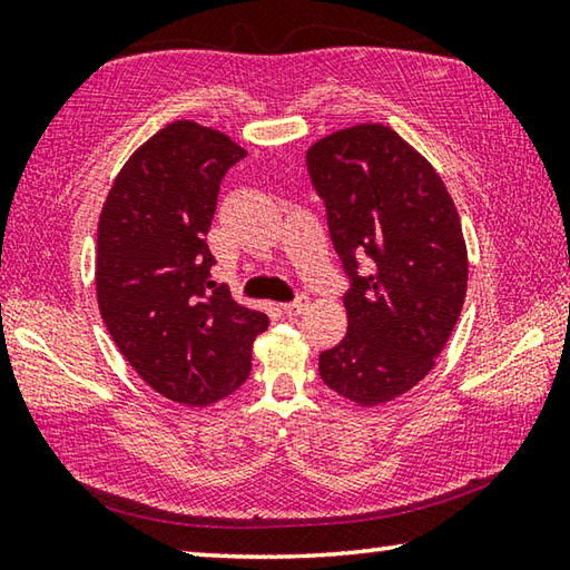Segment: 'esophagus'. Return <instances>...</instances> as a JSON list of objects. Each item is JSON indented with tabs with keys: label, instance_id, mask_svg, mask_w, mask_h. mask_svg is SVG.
<instances>
[{
	"label": "esophagus",
	"instance_id": "1",
	"mask_svg": "<svg viewBox=\"0 0 570 570\" xmlns=\"http://www.w3.org/2000/svg\"><path fill=\"white\" fill-rule=\"evenodd\" d=\"M306 306H308L306 296H304V294H298V296L294 298V302L284 304L282 308H284V314H288V316H298V314H304V312H306Z\"/></svg>",
	"mask_w": 570,
	"mask_h": 570
}]
</instances>
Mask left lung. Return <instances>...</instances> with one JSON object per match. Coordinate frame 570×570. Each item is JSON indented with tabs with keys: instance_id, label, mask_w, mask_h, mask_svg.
<instances>
[{
	"instance_id": "left-lung-1",
	"label": "left lung",
	"mask_w": 570,
	"mask_h": 570,
	"mask_svg": "<svg viewBox=\"0 0 570 570\" xmlns=\"http://www.w3.org/2000/svg\"><path fill=\"white\" fill-rule=\"evenodd\" d=\"M306 168L352 278L350 326L320 354V374L344 400L377 407L428 377L455 330L468 292L458 208L428 158L382 122L324 135Z\"/></svg>"
}]
</instances>
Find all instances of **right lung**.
I'll use <instances>...</instances> for the list:
<instances>
[{
    "mask_svg": "<svg viewBox=\"0 0 570 570\" xmlns=\"http://www.w3.org/2000/svg\"><path fill=\"white\" fill-rule=\"evenodd\" d=\"M246 150L176 120L132 153L102 204L95 288L112 342L163 397L206 407L246 382L268 316L210 282L220 180Z\"/></svg>",
    "mask_w": 570,
    "mask_h": 570,
    "instance_id": "right-lung-1",
    "label": "right lung"
}]
</instances>
